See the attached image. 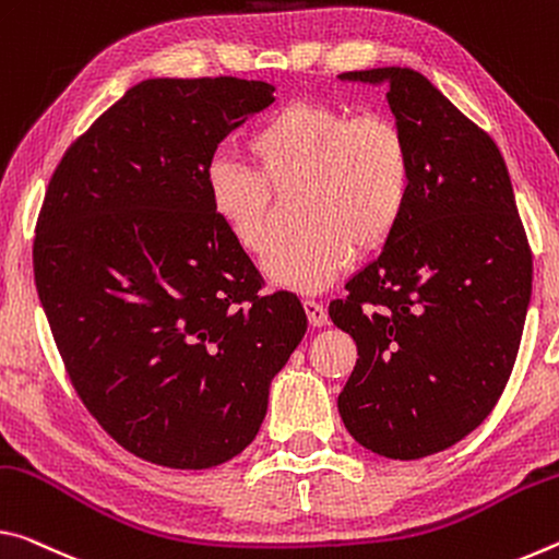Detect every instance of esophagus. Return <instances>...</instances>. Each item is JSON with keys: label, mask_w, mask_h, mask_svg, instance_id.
<instances>
[{"label": "esophagus", "mask_w": 559, "mask_h": 559, "mask_svg": "<svg viewBox=\"0 0 559 559\" xmlns=\"http://www.w3.org/2000/svg\"><path fill=\"white\" fill-rule=\"evenodd\" d=\"M301 305H305V312H307L309 324H312V326H322V324H326V307L322 305V301H317V299H305V301H301Z\"/></svg>", "instance_id": "obj_1"}]
</instances>
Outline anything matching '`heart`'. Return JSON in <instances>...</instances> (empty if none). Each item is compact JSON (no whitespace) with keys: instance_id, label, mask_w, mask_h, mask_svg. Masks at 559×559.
<instances>
[{"instance_id":"heart-1","label":"heart","mask_w":559,"mask_h":559,"mask_svg":"<svg viewBox=\"0 0 559 559\" xmlns=\"http://www.w3.org/2000/svg\"><path fill=\"white\" fill-rule=\"evenodd\" d=\"M245 158H217L205 173L210 207L233 242L264 258L277 237L274 195L301 188L305 230L267 262L274 285L319 292L354 252L381 250L404 223L414 195V145L389 114H356L332 104H289L245 139Z\"/></svg>"}]
</instances>
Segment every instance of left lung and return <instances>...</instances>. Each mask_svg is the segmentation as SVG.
<instances>
[{"mask_svg": "<svg viewBox=\"0 0 559 559\" xmlns=\"http://www.w3.org/2000/svg\"><path fill=\"white\" fill-rule=\"evenodd\" d=\"M389 81L414 145L406 217L379 260L329 305L359 359L340 393L356 441L393 461L445 451L508 386L533 292V252L496 141L414 69L342 73Z\"/></svg>", "mask_w": 559, "mask_h": 559, "instance_id": "8db88e82", "label": "left lung"}]
</instances>
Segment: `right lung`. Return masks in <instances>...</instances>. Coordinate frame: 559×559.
<instances>
[{"label": "right lung", "mask_w": 559, "mask_h": 559, "mask_svg": "<svg viewBox=\"0 0 559 559\" xmlns=\"http://www.w3.org/2000/svg\"><path fill=\"white\" fill-rule=\"evenodd\" d=\"M235 76L148 79L73 141L36 219L34 282L63 369L100 428L166 468L242 453L307 332L210 207L217 143L272 104Z\"/></svg>", "instance_id": "add662e5"}]
</instances>
